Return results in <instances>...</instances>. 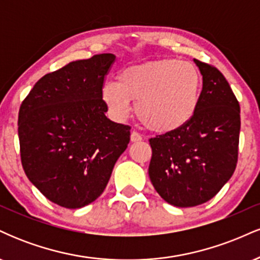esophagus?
<instances>
[{
	"mask_svg": "<svg viewBox=\"0 0 260 260\" xmlns=\"http://www.w3.org/2000/svg\"><path fill=\"white\" fill-rule=\"evenodd\" d=\"M142 139H143V137L140 136L137 131H133V132L131 133V140H132V142H139V140H142Z\"/></svg>",
	"mask_w": 260,
	"mask_h": 260,
	"instance_id": "34e87169",
	"label": "esophagus"
}]
</instances>
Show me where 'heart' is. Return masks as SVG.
Listing matches in <instances>:
<instances>
[{"label": "heart", "mask_w": 260, "mask_h": 260, "mask_svg": "<svg viewBox=\"0 0 260 260\" xmlns=\"http://www.w3.org/2000/svg\"><path fill=\"white\" fill-rule=\"evenodd\" d=\"M202 77L194 64L162 58L132 66L109 80L101 96L109 111L123 120L136 103V115L149 129L168 133L180 129L194 116L199 104Z\"/></svg>", "instance_id": "1"}]
</instances>
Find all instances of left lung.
I'll return each mask as SVG.
<instances>
[{
    "mask_svg": "<svg viewBox=\"0 0 260 260\" xmlns=\"http://www.w3.org/2000/svg\"><path fill=\"white\" fill-rule=\"evenodd\" d=\"M203 76L197 111L180 129L149 139V177L164 201L180 208L210 201L234 175L240 104L222 73L194 59Z\"/></svg>",
    "mask_w": 260,
    "mask_h": 260,
    "instance_id": "left-lung-1",
    "label": "left lung"
}]
</instances>
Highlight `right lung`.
<instances>
[{
  "instance_id": "add662e5",
  "label": "right lung",
  "mask_w": 260,
  "mask_h": 260,
  "mask_svg": "<svg viewBox=\"0 0 260 260\" xmlns=\"http://www.w3.org/2000/svg\"><path fill=\"white\" fill-rule=\"evenodd\" d=\"M112 53L73 61L45 74L18 115L20 161L26 177L59 207L78 209L103 194L126 150L131 127L105 116L101 96Z\"/></svg>"
}]
</instances>
